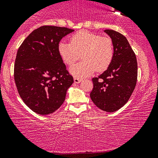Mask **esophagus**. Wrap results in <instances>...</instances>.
I'll use <instances>...</instances> for the list:
<instances>
[{
    "instance_id": "1",
    "label": "esophagus",
    "mask_w": 158,
    "mask_h": 158,
    "mask_svg": "<svg viewBox=\"0 0 158 158\" xmlns=\"http://www.w3.org/2000/svg\"><path fill=\"white\" fill-rule=\"evenodd\" d=\"M74 81L75 83L78 84V83H79L80 81H81V79L78 78V77H74Z\"/></svg>"
}]
</instances>
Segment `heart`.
<instances>
[{
    "label": "heart",
    "mask_w": 158,
    "mask_h": 158,
    "mask_svg": "<svg viewBox=\"0 0 158 158\" xmlns=\"http://www.w3.org/2000/svg\"><path fill=\"white\" fill-rule=\"evenodd\" d=\"M58 52L67 65L73 64L81 53V60L70 68L76 77H85L97 69L102 72L108 68L113 60L114 49L112 40L108 36H101L86 30L72 35L70 43L64 40L58 44Z\"/></svg>",
    "instance_id": "1"
}]
</instances>
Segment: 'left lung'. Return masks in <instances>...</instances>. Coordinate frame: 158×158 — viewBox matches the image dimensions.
I'll return each mask as SVG.
<instances>
[{
  "label": "left lung",
  "instance_id": "left-lung-1",
  "mask_svg": "<svg viewBox=\"0 0 158 158\" xmlns=\"http://www.w3.org/2000/svg\"><path fill=\"white\" fill-rule=\"evenodd\" d=\"M105 32L113 41L114 57L107 70L92 79L94 88L90 97L98 108L112 112L123 107L131 97L136 85L138 65L126 37L114 30Z\"/></svg>",
  "mask_w": 158,
  "mask_h": 158
}]
</instances>
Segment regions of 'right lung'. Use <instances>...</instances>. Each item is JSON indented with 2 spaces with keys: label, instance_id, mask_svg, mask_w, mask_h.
I'll return each instance as SVG.
<instances>
[{
  "label": "right lung",
  "instance_id": "add662e5",
  "mask_svg": "<svg viewBox=\"0 0 158 158\" xmlns=\"http://www.w3.org/2000/svg\"><path fill=\"white\" fill-rule=\"evenodd\" d=\"M73 29L41 26L22 42L17 52L14 79L19 96L32 111L48 114L65 100L73 84L58 52L60 40Z\"/></svg>",
  "mask_w": 158,
  "mask_h": 158
}]
</instances>
